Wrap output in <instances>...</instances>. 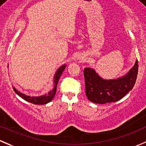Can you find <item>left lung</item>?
<instances>
[{"label": "left lung", "mask_w": 146, "mask_h": 146, "mask_svg": "<svg viewBox=\"0 0 146 146\" xmlns=\"http://www.w3.org/2000/svg\"><path fill=\"white\" fill-rule=\"evenodd\" d=\"M138 63L134 66L125 76L116 79L106 80L90 68L84 69L86 94L88 99L98 104H106L121 100L133 88L138 76Z\"/></svg>", "instance_id": "obj_1"}]
</instances>
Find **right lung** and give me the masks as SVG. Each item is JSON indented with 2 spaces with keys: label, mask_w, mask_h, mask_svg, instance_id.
Segmentation results:
<instances>
[{
  "label": "right lung",
  "mask_w": 146,
  "mask_h": 146,
  "mask_svg": "<svg viewBox=\"0 0 146 146\" xmlns=\"http://www.w3.org/2000/svg\"><path fill=\"white\" fill-rule=\"evenodd\" d=\"M66 65L64 64L63 66H60L59 68H58V70H56V73H55L54 78H53V88L52 90H49L47 93H46L45 95L40 96H27V95L23 94V93H21L20 91H18L16 88H15V87H13L14 91L16 93L17 95L21 97L22 98H23L24 100H25L26 101L30 102V103H33V104L35 105H44L46 103H49V102L51 101L53 99V98L55 97V95L56 93V89H57V85L58 83L59 78H60V76L63 73V70L66 68Z\"/></svg>",
  "instance_id": "1"
}]
</instances>
